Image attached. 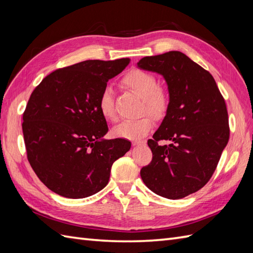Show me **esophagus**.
<instances>
[{
	"label": "esophagus",
	"mask_w": 253,
	"mask_h": 253,
	"mask_svg": "<svg viewBox=\"0 0 253 253\" xmlns=\"http://www.w3.org/2000/svg\"><path fill=\"white\" fill-rule=\"evenodd\" d=\"M133 146H142V144H146V140H135L132 141Z\"/></svg>",
	"instance_id": "obj_1"
}]
</instances>
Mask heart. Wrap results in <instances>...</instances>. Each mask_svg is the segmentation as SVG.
Listing matches in <instances>:
<instances>
[{"label": "heart", "mask_w": 253, "mask_h": 253, "mask_svg": "<svg viewBox=\"0 0 253 253\" xmlns=\"http://www.w3.org/2000/svg\"><path fill=\"white\" fill-rule=\"evenodd\" d=\"M122 84L140 96L142 104L140 113H148L154 118H162L169 110V99L165 89L160 87L158 78L154 74L139 68L130 69L124 75ZM99 110L102 116L109 121L116 120V113L111 87H104L99 96ZM153 121L144 114L137 120L125 121L116 126L113 130L115 137L125 139H140L152 129Z\"/></svg>", "instance_id": "heart-1"}]
</instances>
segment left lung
I'll return each instance as SVG.
<instances>
[{"instance_id": "obj_1", "label": "left lung", "mask_w": 253, "mask_h": 253, "mask_svg": "<svg viewBox=\"0 0 253 253\" xmlns=\"http://www.w3.org/2000/svg\"><path fill=\"white\" fill-rule=\"evenodd\" d=\"M138 66L163 75L169 85L166 116L148 146L152 161L140 170L150 190L181 199L211 178L229 139L226 103L213 76L184 53L141 58ZM161 140L171 141L160 146Z\"/></svg>"}]
</instances>
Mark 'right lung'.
I'll return each mask as SVG.
<instances>
[{"mask_svg":"<svg viewBox=\"0 0 253 253\" xmlns=\"http://www.w3.org/2000/svg\"><path fill=\"white\" fill-rule=\"evenodd\" d=\"M129 58L89 60L58 68L37 85L23 114L27 159L39 179L62 197L82 199L107 185L111 168L130 149L109 130L99 96Z\"/></svg>","mask_w":253,"mask_h":253,"instance_id":"add662e5","label":"right lung"}]
</instances>
